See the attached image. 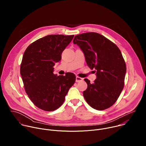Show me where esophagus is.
Returning a JSON list of instances; mask_svg holds the SVG:
<instances>
[{
    "label": "esophagus",
    "instance_id": "obj_1",
    "mask_svg": "<svg viewBox=\"0 0 146 146\" xmlns=\"http://www.w3.org/2000/svg\"><path fill=\"white\" fill-rule=\"evenodd\" d=\"M83 80V78H81L78 76H76V82H80V81H82Z\"/></svg>",
    "mask_w": 146,
    "mask_h": 146
}]
</instances>
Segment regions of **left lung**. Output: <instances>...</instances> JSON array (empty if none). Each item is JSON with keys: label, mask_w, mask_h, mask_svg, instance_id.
<instances>
[{"label": "left lung", "mask_w": 146, "mask_h": 146, "mask_svg": "<svg viewBox=\"0 0 146 146\" xmlns=\"http://www.w3.org/2000/svg\"><path fill=\"white\" fill-rule=\"evenodd\" d=\"M73 43L84 53L87 65L95 69L96 78L88 85L83 95L88 105L98 110L113 106L121 93L127 71L126 64L118 47L103 35L88 32L76 35Z\"/></svg>", "instance_id": "left-lung-1"}]
</instances>
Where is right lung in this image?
I'll return each instance as SVG.
<instances>
[{
	"instance_id": "add662e5",
	"label": "right lung",
	"mask_w": 146,
	"mask_h": 146,
	"mask_svg": "<svg viewBox=\"0 0 146 146\" xmlns=\"http://www.w3.org/2000/svg\"><path fill=\"white\" fill-rule=\"evenodd\" d=\"M73 37L46 36L31 44L24 54L20 73L24 88L34 105L41 110L52 111L58 109L76 81L72 73L65 76L53 73L55 63L60 60L62 52Z\"/></svg>"
}]
</instances>
